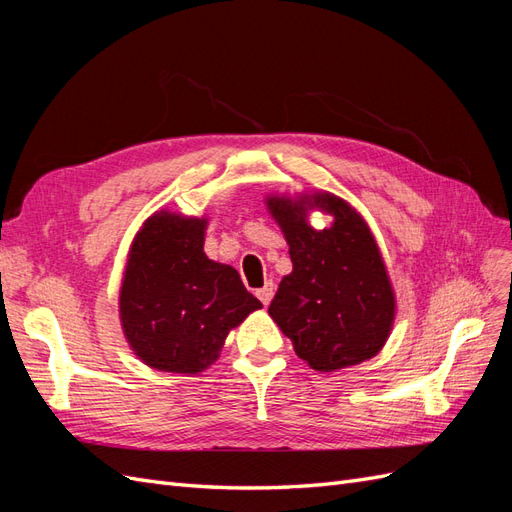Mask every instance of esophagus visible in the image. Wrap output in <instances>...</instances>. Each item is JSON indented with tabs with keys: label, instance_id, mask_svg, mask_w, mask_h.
Listing matches in <instances>:
<instances>
[{
	"label": "esophagus",
	"instance_id": "34e87169",
	"mask_svg": "<svg viewBox=\"0 0 512 512\" xmlns=\"http://www.w3.org/2000/svg\"><path fill=\"white\" fill-rule=\"evenodd\" d=\"M273 292H275L273 282H267V284L262 286L256 294H258V299L262 301V305H269V303H271V299H273Z\"/></svg>",
	"mask_w": 512,
	"mask_h": 512
}]
</instances>
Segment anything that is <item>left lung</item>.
<instances>
[{
  "label": "left lung",
  "instance_id": "obj_1",
  "mask_svg": "<svg viewBox=\"0 0 512 512\" xmlns=\"http://www.w3.org/2000/svg\"><path fill=\"white\" fill-rule=\"evenodd\" d=\"M334 215L329 229L306 224L309 208ZM290 245L292 273L284 275L269 316L309 367L335 371L376 356L395 320V294L367 222L329 192L267 198Z\"/></svg>",
  "mask_w": 512,
  "mask_h": 512
}]
</instances>
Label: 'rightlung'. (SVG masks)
I'll use <instances>...</instances> for the list:
<instances>
[{
  "mask_svg": "<svg viewBox=\"0 0 512 512\" xmlns=\"http://www.w3.org/2000/svg\"><path fill=\"white\" fill-rule=\"evenodd\" d=\"M205 228V218L160 211L132 241L119 318L130 348L153 369H207L228 331L262 307L235 269L207 258Z\"/></svg>",
  "mask_w": 512,
  "mask_h": 512,
  "instance_id": "obj_1",
  "label": "right lung"
}]
</instances>
